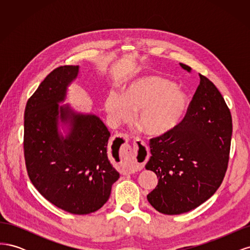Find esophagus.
I'll use <instances>...</instances> for the list:
<instances>
[{
    "label": "esophagus",
    "instance_id": "1",
    "mask_svg": "<svg viewBox=\"0 0 250 250\" xmlns=\"http://www.w3.org/2000/svg\"><path fill=\"white\" fill-rule=\"evenodd\" d=\"M121 138H122L125 142L129 141V137L126 134L122 135ZM137 145L140 146V148L136 147ZM142 146H143V147H141ZM127 156L131 158L130 166H129L130 171L142 170L144 168V166H145V163L148 160V153H147V150L145 148V143L141 140H135L134 147L129 151V152H127Z\"/></svg>",
    "mask_w": 250,
    "mask_h": 250
}]
</instances>
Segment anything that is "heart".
I'll list each match as a JSON object with an SVG mask.
<instances>
[{
  "mask_svg": "<svg viewBox=\"0 0 250 250\" xmlns=\"http://www.w3.org/2000/svg\"><path fill=\"white\" fill-rule=\"evenodd\" d=\"M188 106V96L183 89L152 75L135 78L125 93L109 90L104 100V111L111 126L129 122L138 111V124L152 137L172 131L183 121Z\"/></svg>",
  "mask_w": 250,
  "mask_h": 250,
  "instance_id": "1",
  "label": "heart"
}]
</instances>
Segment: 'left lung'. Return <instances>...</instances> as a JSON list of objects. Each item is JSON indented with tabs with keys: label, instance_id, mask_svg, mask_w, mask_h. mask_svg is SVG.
Returning a JSON list of instances; mask_svg holds the SVG:
<instances>
[{
	"label": "left lung",
	"instance_id": "left-lung-1",
	"mask_svg": "<svg viewBox=\"0 0 250 250\" xmlns=\"http://www.w3.org/2000/svg\"><path fill=\"white\" fill-rule=\"evenodd\" d=\"M179 64L192 72L190 66ZM199 77L181 123L150 140L151 156L145 168L156 174L158 183L147 199L162 214L179 215L199 207L215 194L228 169L230 111L214 83Z\"/></svg>",
	"mask_w": 250,
	"mask_h": 250
}]
</instances>
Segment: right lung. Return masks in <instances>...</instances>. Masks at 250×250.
<instances>
[{
	"label": "right lung",
	"instance_id": "1",
	"mask_svg": "<svg viewBox=\"0 0 250 250\" xmlns=\"http://www.w3.org/2000/svg\"><path fill=\"white\" fill-rule=\"evenodd\" d=\"M79 73L78 65L57 67L28 100L24 152L37 191L67 213L86 215L106 203L120 173L109 161L110 132L102 120L65 103Z\"/></svg>",
	"mask_w": 250,
	"mask_h": 250
}]
</instances>
